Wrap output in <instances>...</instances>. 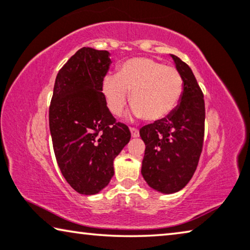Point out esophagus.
<instances>
[{
	"label": "esophagus",
	"mask_w": 250,
	"mask_h": 250,
	"mask_svg": "<svg viewBox=\"0 0 250 250\" xmlns=\"http://www.w3.org/2000/svg\"><path fill=\"white\" fill-rule=\"evenodd\" d=\"M130 133H132V137H138V135H140V132L135 127H130Z\"/></svg>",
	"instance_id": "1"
}]
</instances>
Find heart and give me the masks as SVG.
<instances>
[{"mask_svg": "<svg viewBox=\"0 0 250 250\" xmlns=\"http://www.w3.org/2000/svg\"><path fill=\"white\" fill-rule=\"evenodd\" d=\"M184 82L178 69L151 58H132L118 67L117 75L103 80L106 105L120 114L128 101L134 113L146 121H159L170 115L181 101Z\"/></svg>", "mask_w": 250, "mask_h": 250, "instance_id": "b5f03b06", "label": "heart"}]
</instances>
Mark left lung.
Segmentation results:
<instances>
[{
  "instance_id": "8db88e82",
  "label": "left lung",
  "mask_w": 250,
  "mask_h": 250,
  "mask_svg": "<svg viewBox=\"0 0 250 250\" xmlns=\"http://www.w3.org/2000/svg\"><path fill=\"white\" fill-rule=\"evenodd\" d=\"M184 89L181 103L165 118L143 126L145 143L142 175L153 189L173 193L187 186L197 170L205 137L203 93L191 68L174 55Z\"/></svg>"
}]
</instances>
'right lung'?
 I'll list each match as a JSON object with an SVG mask.
<instances>
[{"label":"right lung","mask_w":250,"mask_h":250,"mask_svg":"<svg viewBox=\"0 0 250 250\" xmlns=\"http://www.w3.org/2000/svg\"><path fill=\"white\" fill-rule=\"evenodd\" d=\"M112 61L106 50L83 47L57 75L49 107L53 151L72 189L96 194L114 175V159L128 143L127 125L117 122L102 93Z\"/></svg>","instance_id":"add662e5"}]
</instances>
